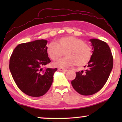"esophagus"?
Segmentation results:
<instances>
[{
	"label": "esophagus",
	"mask_w": 122,
	"mask_h": 122,
	"mask_svg": "<svg viewBox=\"0 0 122 122\" xmlns=\"http://www.w3.org/2000/svg\"><path fill=\"white\" fill-rule=\"evenodd\" d=\"M58 71H67L68 70L66 69H63V68H58Z\"/></svg>",
	"instance_id": "34e87169"
}]
</instances>
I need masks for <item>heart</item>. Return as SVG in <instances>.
<instances>
[{"label":"heart","instance_id":"obj_1","mask_svg":"<svg viewBox=\"0 0 122 122\" xmlns=\"http://www.w3.org/2000/svg\"><path fill=\"white\" fill-rule=\"evenodd\" d=\"M46 54L51 59L55 61L66 52V57L59 59L53 63L56 67L66 68L76 66H84L91 61L92 49L89 44L84 41L73 36L61 37L57 42H51L46 46Z\"/></svg>","mask_w":122,"mask_h":122}]
</instances>
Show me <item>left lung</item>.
<instances>
[{"label":"left lung","instance_id":"8db88e82","mask_svg":"<svg viewBox=\"0 0 122 122\" xmlns=\"http://www.w3.org/2000/svg\"><path fill=\"white\" fill-rule=\"evenodd\" d=\"M90 41L93 54L87 69L76 72V77L71 82L73 88L83 96L99 91L107 81L113 66L112 54L108 45L98 39H91Z\"/></svg>","mask_w":122,"mask_h":122}]
</instances>
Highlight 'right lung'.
I'll use <instances>...</instances> for the list:
<instances>
[{"mask_svg":"<svg viewBox=\"0 0 122 122\" xmlns=\"http://www.w3.org/2000/svg\"><path fill=\"white\" fill-rule=\"evenodd\" d=\"M44 39L18 45L10 58L9 69L18 87L28 96H42L51 88L57 68H46L51 62Z\"/></svg>","mask_w":122,"mask_h":122,"instance_id":"add662e5","label":"right lung"}]
</instances>
